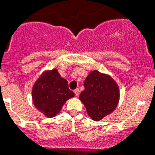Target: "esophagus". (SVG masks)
I'll return each instance as SVG.
<instances>
[{
  "instance_id": "esophagus-1",
  "label": "esophagus",
  "mask_w": 155,
  "mask_h": 155,
  "mask_svg": "<svg viewBox=\"0 0 155 155\" xmlns=\"http://www.w3.org/2000/svg\"><path fill=\"white\" fill-rule=\"evenodd\" d=\"M74 93H75V95H76V97H78V96H79V89H76V90H74Z\"/></svg>"
}]
</instances>
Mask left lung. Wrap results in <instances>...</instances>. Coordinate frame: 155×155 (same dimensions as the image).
Masks as SVG:
<instances>
[{
	"mask_svg": "<svg viewBox=\"0 0 155 155\" xmlns=\"http://www.w3.org/2000/svg\"><path fill=\"white\" fill-rule=\"evenodd\" d=\"M85 90L79 100L92 120L100 121L112 114L119 104V86L107 73L93 70L84 82Z\"/></svg>",
	"mask_w": 155,
	"mask_h": 155,
	"instance_id": "left-lung-1",
	"label": "left lung"
}]
</instances>
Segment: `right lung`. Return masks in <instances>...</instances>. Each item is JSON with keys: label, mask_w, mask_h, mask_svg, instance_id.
<instances>
[{"label": "right lung", "mask_w": 155, "mask_h": 155, "mask_svg": "<svg viewBox=\"0 0 155 155\" xmlns=\"http://www.w3.org/2000/svg\"><path fill=\"white\" fill-rule=\"evenodd\" d=\"M74 96L69 89L67 80L60 76L57 69L45 70L31 90L35 107L48 118L55 117L65 102Z\"/></svg>", "instance_id": "add662e5"}]
</instances>
